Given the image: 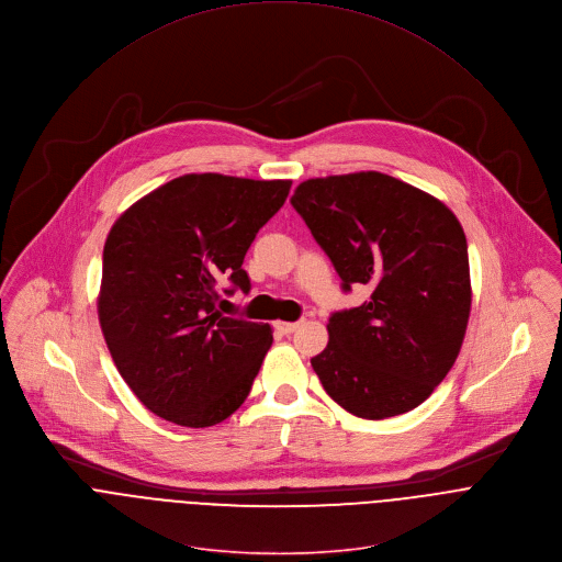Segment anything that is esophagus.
Masks as SVG:
<instances>
[{"label":"esophagus","mask_w":562,"mask_h":562,"mask_svg":"<svg viewBox=\"0 0 562 562\" xmlns=\"http://www.w3.org/2000/svg\"><path fill=\"white\" fill-rule=\"evenodd\" d=\"M300 322H276V328L282 333V335H291L293 330H297Z\"/></svg>","instance_id":"esophagus-1"}]
</instances>
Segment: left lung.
I'll return each mask as SVG.
<instances>
[{"instance_id":"left-lung-1","label":"left lung","mask_w":562,"mask_h":562,"mask_svg":"<svg viewBox=\"0 0 562 562\" xmlns=\"http://www.w3.org/2000/svg\"><path fill=\"white\" fill-rule=\"evenodd\" d=\"M341 289L370 297L328 317L311 359L333 402L361 419L424 404L450 372L470 317L468 243L435 196L382 171L311 178L291 199Z\"/></svg>"}]
</instances>
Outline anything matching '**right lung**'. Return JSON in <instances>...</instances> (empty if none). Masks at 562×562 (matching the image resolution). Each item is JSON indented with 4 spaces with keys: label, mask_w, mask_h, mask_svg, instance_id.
<instances>
[{
    "label": "right lung",
    "mask_w": 562,
    "mask_h": 562,
    "mask_svg": "<svg viewBox=\"0 0 562 562\" xmlns=\"http://www.w3.org/2000/svg\"><path fill=\"white\" fill-rule=\"evenodd\" d=\"M289 190L291 180L184 173L110 229L99 322L121 378L154 415L210 428L247 400L271 326L223 315L218 289H251L245 256Z\"/></svg>",
    "instance_id": "add662e5"
}]
</instances>
